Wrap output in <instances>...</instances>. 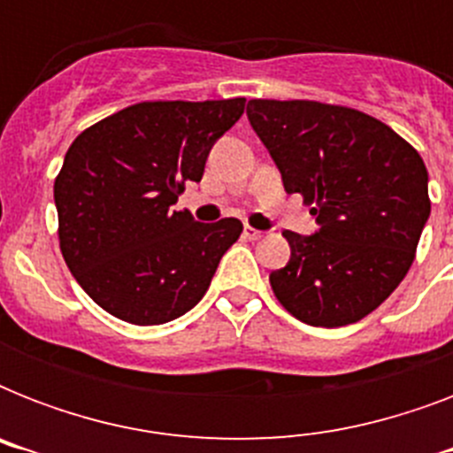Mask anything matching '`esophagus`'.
<instances>
[{
    "label": "esophagus",
    "mask_w": 453,
    "mask_h": 453,
    "mask_svg": "<svg viewBox=\"0 0 453 453\" xmlns=\"http://www.w3.org/2000/svg\"><path fill=\"white\" fill-rule=\"evenodd\" d=\"M244 237H247V240H261L263 233H261V230H256V227L247 226V227H244Z\"/></svg>",
    "instance_id": "34e87169"
}]
</instances>
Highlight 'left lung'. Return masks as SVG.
Returning a JSON list of instances; mask_svg holds the SVG:
<instances>
[{
    "instance_id": "obj_1",
    "label": "left lung",
    "mask_w": 453,
    "mask_h": 453,
    "mask_svg": "<svg viewBox=\"0 0 453 453\" xmlns=\"http://www.w3.org/2000/svg\"><path fill=\"white\" fill-rule=\"evenodd\" d=\"M247 117L315 216V234L284 230L291 258L270 273L277 301L310 326L359 322L411 268L430 216L428 169L388 124L343 105L263 101Z\"/></svg>"
}]
</instances>
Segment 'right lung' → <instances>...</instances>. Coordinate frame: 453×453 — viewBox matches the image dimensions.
I'll list each match as a JSON object with an SVG mask.
<instances>
[{
	"label": "right lung",
	"instance_id": "right-lung-1",
	"mask_svg": "<svg viewBox=\"0 0 453 453\" xmlns=\"http://www.w3.org/2000/svg\"><path fill=\"white\" fill-rule=\"evenodd\" d=\"M244 103H136L73 141L53 183L60 251L105 312L152 326L202 301L242 223H197L173 204Z\"/></svg>",
	"mask_w": 453,
	"mask_h": 453
}]
</instances>
